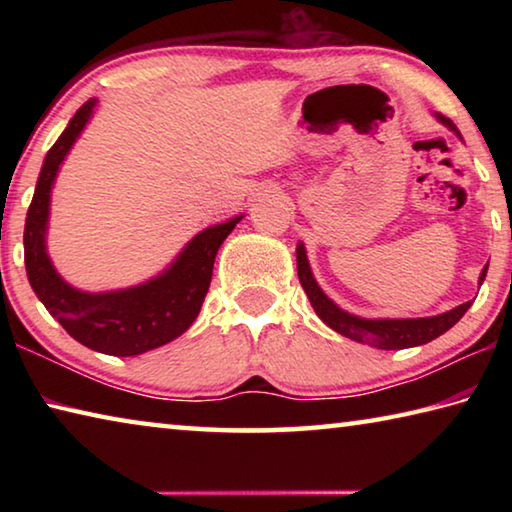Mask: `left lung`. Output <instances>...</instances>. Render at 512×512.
I'll return each mask as SVG.
<instances>
[{
	"label": "left lung",
	"mask_w": 512,
	"mask_h": 512,
	"mask_svg": "<svg viewBox=\"0 0 512 512\" xmlns=\"http://www.w3.org/2000/svg\"><path fill=\"white\" fill-rule=\"evenodd\" d=\"M438 119L443 121L445 126L452 128L454 133H458L456 126L452 124V119H447L443 115H438ZM296 257H298L300 284H302V289H305L311 307L316 309V314L320 316V320H323V323L329 325L332 329H336L339 334L348 336V339H354L359 343H368V345H372V348H379V350L413 348V345H422V343H429L433 339H438V336L445 334L449 327H454L472 305V300L463 302L461 307L447 311V314L431 316V318H411V320H366V318H357V316L348 314V311L336 307L334 302L329 300L323 291H320V287L314 280V275H311L305 246H302V244L296 250ZM485 273H488V266L483 268L481 282H483Z\"/></svg>",
	"instance_id": "obj_1"
}]
</instances>
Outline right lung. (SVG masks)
I'll list each match as a JSON object with an SVG mask.
<instances>
[{
    "instance_id": "1",
    "label": "right lung",
    "mask_w": 512,
    "mask_h": 512,
    "mask_svg": "<svg viewBox=\"0 0 512 512\" xmlns=\"http://www.w3.org/2000/svg\"><path fill=\"white\" fill-rule=\"evenodd\" d=\"M94 103L97 101L90 99L76 110L42 164L24 225V264L36 296L72 339L112 357H133L178 339L194 323L210 289L214 257L241 216L196 235L167 273L142 287L83 293L65 284L45 250L49 192L60 162L88 124Z\"/></svg>"
}]
</instances>
